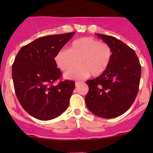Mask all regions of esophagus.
I'll list each match as a JSON object with an SVG mask.
<instances>
[{"label":"esophagus","instance_id":"obj_1","mask_svg":"<svg viewBox=\"0 0 153 153\" xmlns=\"http://www.w3.org/2000/svg\"><path fill=\"white\" fill-rule=\"evenodd\" d=\"M81 81H76V82H75V86H78L80 84H81Z\"/></svg>","mask_w":153,"mask_h":153}]
</instances>
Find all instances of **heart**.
<instances>
[{
  "mask_svg": "<svg viewBox=\"0 0 153 153\" xmlns=\"http://www.w3.org/2000/svg\"><path fill=\"white\" fill-rule=\"evenodd\" d=\"M112 58V48L105 42H100L92 37H84L75 40L69 49H61L55 54L54 61L68 79H82L91 75H102L108 69Z\"/></svg>",
  "mask_w": 153,
  "mask_h": 153,
  "instance_id": "obj_1",
  "label": "heart"
}]
</instances>
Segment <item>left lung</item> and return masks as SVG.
Wrapping results in <instances>:
<instances>
[{"instance_id":"left-lung-1","label":"left lung","mask_w":153,"mask_h":153,"mask_svg":"<svg viewBox=\"0 0 153 153\" xmlns=\"http://www.w3.org/2000/svg\"><path fill=\"white\" fill-rule=\"evenodd\" d=\"M109 44L112 58L102 75L86 81L88 109L103 118L120 116L133 104L139 88L141 67L135 51L116 38L96 34Z\"/></svg>"}]
</instances>
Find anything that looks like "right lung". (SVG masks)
Listing matches in <instances>:
<instances>
[{
  "instance_id": "right-lung-1",
  "label": "right lung",
  "mask_w": 153,
  "mask_h": 153,
  "mask_svg": "<svg viewBox=\"0 0 153 153\" xmlns=\"http://www.w3.org/2000/svg\"><path fill=\"white\" fill-rule=\"evenodd\" d=\"M75 32L41 37L19 50L12 64L15 94L22 107L37 119L48 121L67 109L75 89L69 80L61 77L54 58L72 38Z\"/></svg>"
}]
</instances>
